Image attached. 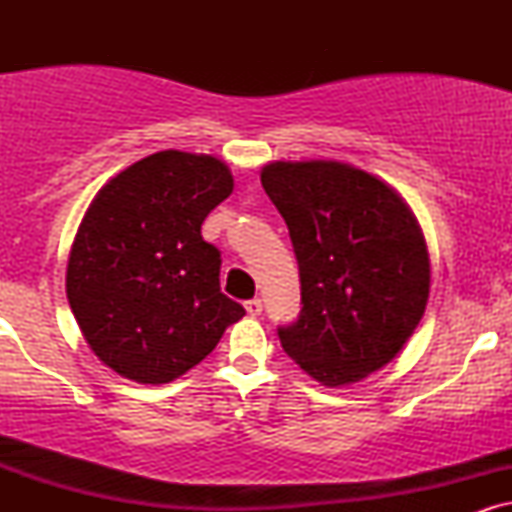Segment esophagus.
<instances>
[{"instance_id":"esophagus-1","label":"esophagus","mask_w":512,"mask_h":512,"mask_svg":"<svg viewBox=\"0 0 512 512\" xmlns=\"http://www.w3.org/2000/svg\"><path fill=\"white\" fill-rule=\"evenodd\" d=\"M245 310H248V315L257 317L262 313V301H260V298H252V301L245 303Z\"/></svg>"}]
</instances>
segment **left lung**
I'll return each instance as SVG.
<instances>
[{
  "instance_id": "8db88e82",
  "label": "left lung",
  "mask_w": 512,
  "mask_h": 512,
  "mask_svg": "<svg viewBox=\"0 0 512 512\" xmlns=\"http://www.w3.org/2000/svg\"><path fill=\"white\" fill-rule=\"evenodd\" d=\"M262 187L289 226L301 313L279 325L281 346L305 373L358 383L399 354L424 317L431 264L402 197L337 161L269 163Z\"/></svg>"
}]
</instances>
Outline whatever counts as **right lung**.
Wrapping results in <instances>:
<instances>
[{"label": "right lung", "instance_id": "1", "mask_svg": "<svg viewBox=\"0 0 512 512\" xmlns=\"http://www.w3.org/2000/svg\"><path fill=\"white\" fill-rule=\"evenodd\" d=\"M233 192L219 158L158 151L115 175L76 231L67 298L105 366L146 385L207 358L245 315L221 293V252L202 238Z\"/></svg>", "mask_w": 512, "mask_h": 512}]
</instances>
